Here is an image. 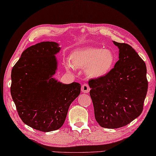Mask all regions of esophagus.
Here are the masks:
<instances>
[{
	"mask_svg": "<svg viewBox=\"0 0 156 156\" xmlns=\"http://www.w3.org/2000/svg\"><path fill=\"white\" fill-rule=\"evenodd\" d=\"M90 86H88L87 84L85 83V84H83V85H82V86H81V91H82V92H83V93H88V92H90Z\"/></svg>",
	"mask_w": 156,
	"mask_h": 156,
	"instance_id": "esophagus-1",
	"label": "esophagus"
}]
</instances>
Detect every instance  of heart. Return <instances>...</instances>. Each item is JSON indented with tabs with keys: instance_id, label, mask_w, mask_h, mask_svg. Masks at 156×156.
Listing matches in <instances>:
<instances>
[{
	"instance_id": "b5f03b06",
	"label": "heart",
	"mask_w": 156,
	"mask_h": 156,
	"mask_svg": "<svg viewBox=\"0 0 156 156\" xmlns=\"http://www.w3.org/2000/svg\"><path fill=\"white\" fill-rule=\"evenodd\" d=\"M115 55L112 51L99 48H87L77 49L70 55L68 69H86V74L92 78H101L107 75L114 66Z\"/></svg>"
}]
</instances>
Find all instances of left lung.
I'll use <instances>...</instances> for the list:
<instances>
[{
  "label": "left lung",
  "instance_id": "obj_1",
  "mask_svg": "<svg viewBox=\"0 0 156 156\" xmlns=\"http://www.w3.org/2000/svg\"><path fill=\"white\" fill-rule=\"evenodd\" d=\"M119 60L105 77L88 81L96 122L102 128H118L141 114L148 88L147 68L136 51L113 41Z\"/></svg>",
  "mask_w": 156,
  "mask_h": 156
}]
</instances>
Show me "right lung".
<instances>
[{"instance_id":"add662e5","label":"right lung","mask_w":156,"mask_h":156,"mask_svg":"<svg viewBox=\"0 0 156 156\" xmlns=\"http://www.w3.org/2000/svg\"><path fill=\"white\" fill-rule=\"evenodd\" d=\"M55 42L29 47L11 70V94L22 122L41 132L56 130L65 121L70 104L81 92L77 82L64 84L53 78L57 70Z\"/></svg>"}]
</instances>
